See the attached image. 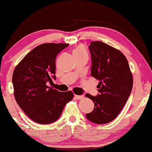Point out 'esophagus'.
<instances>
[{
	"mask_svg": "<svg viewBox=\"0 0 152 152\" xmlns=\"http://www.w3.org/2000/svg\"><path fill=\"white\" fill-rule=\"evenodd\" d=\"M75 98L77 99H84V96L83 95H74Z\"/></svg>",
	"mask_w": 152,
	"mask_h": 152,
	"instance_id": "1",
	"label": "esophagus"
}]
</instances>
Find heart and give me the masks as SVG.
<instances>
[{
    "label": "heart",
    "instance_id": "obj_1",
    "mask_svg": "<svg viewBox=\"0 0 152 152\" xmlns=\"http://www.w3.org/2000/svg\"><path fill=\"white\" fill-rule=\"evenodd\" d=\"M87 54L86 53V49L84 48V47L81 45H79L76 48V49L73 51V56H80V55H84Z\"/></svg>",
    "mask_w": 152,
    "mask_h": 152
}]
</instances>
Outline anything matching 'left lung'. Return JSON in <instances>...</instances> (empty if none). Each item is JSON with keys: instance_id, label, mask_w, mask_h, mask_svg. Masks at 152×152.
I'll return each mask as SVG.
<instances>
[{"instance_id": "8db88e82", "label": "left lung", "mask_w": 152, "mask_h": 152, "mask_svg": "<svg viewBox=\"0 0 152 152\" xmlns=\"http://www.w3.org/2000/svg\"><path fill=\"white\" fill-rule=\"evenodd\" d=\"M91 75L99 81V94H86L94 103L92 112L86 114L89 121L96 124L111 122L126 104L133 88V76L124 55L100 41L91 42Z\"/></svg>"}]
</instances>
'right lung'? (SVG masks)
<instances>
[{
  "mask_svg": "<svg viewBox=\"0 0 152 152\" xmlns=\"http://www.w3.org/2000/svg\"><path fill=\"white\" fill-rule=\"evenodd\" d=\"M66 43H44L30 51L15 68L12 76L15 99L30 119L49 124L61 116L73 99L72 91H58L48 86L56 79V59Z\"/></svg>",
  "mask_w": 152,
  "mask_h": 152,
  "instance_id": "obj_1",
  "label": "right lung"
}]
</instances>
